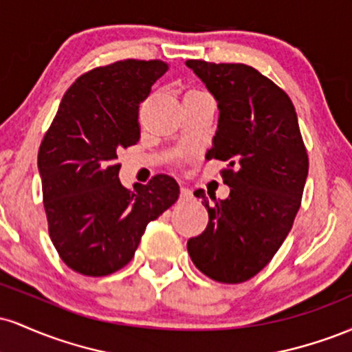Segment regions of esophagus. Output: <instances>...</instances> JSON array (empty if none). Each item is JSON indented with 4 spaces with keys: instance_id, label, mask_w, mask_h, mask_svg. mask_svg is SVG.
Segmentation results:
<instances>
[{
    "instance_id": "obj_1",
    "label": "esophagus",
    "mask_w": 352,
    "mask_h": 352,
    "mask_svg": "<svg viewBox=\"0 0 352 352\" xmlns=\"http://www.w3.org/2000/svg\"><path fill=\"white\" fill-rule=\"evenodd\" d=\"M180 199H182V200H190V199H192V192H190L188 188L182 187V188H180Z\"/></svg>"
}]
</instances>
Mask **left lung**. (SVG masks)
Here are the masks:
<instances>
[{"instance_id": "8db88e82", "label": "left lung", "mask_w": 352, "mask_h": 352, "mask_svg": "<svg viewBox=\"0 0 352 352\" xmlns=\"http://www.w3.org/2000/svg\"><path fill=\"white\" fill-rule=\"evenodd\" d=\"M218 104V127L207 159L227 162L225 200L197 190L208 212L201 235L190 238L193 265L212 280L243 283L260 273L283 245L301 205L308 177L292 99L246 64L187 60Z\"/></svg>"}]
</instances>
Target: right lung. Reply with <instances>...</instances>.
Returning <instances> with one entry per match:
<instances>
[{
	"label": "right lung",
	"mask_w": 352,
	"mask_h": 352,
	"mask_svg": "<svg viewBox=\"0 0 352 352\" xmlns=\"http://www.w3.org/2000/svg\"><path fill=\"white\" fill-rule=\"evenodd\" d=\"M164 60H117L67 89L38 153L50 236L60 260L86 276H106L134 256L148 221L179 199V184L157 175L134 192L120 184L117 151L140 139L139 106Z\"/></svg>",
	"instance_id": "right-lung-1"
}]
</instances>
